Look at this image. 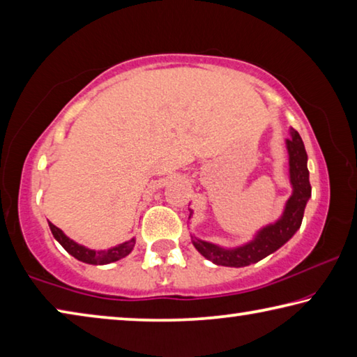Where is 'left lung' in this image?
<instances>
[{
    "mask_svg": "<svg viewBox=\"0 0 357 357\" xmlns=\"http://www.w3.org/2000/svg\"><path fill=\"white\" fill-rule=\"evenodd\" d=\"M288 155H289V181L293 185V195L287 202L285 211L279 220L259 229L255 239L245 245L236 249H222L206 241L192 238L195 249L204 258L219 266H229V268H243L259 261L291 239L298 231L302 217H304L305 204L312 195V185L309 181V170H307V153L302 143V138L296 130H291V138L287 140Z\"/></svg>",
    "mask_w": 357,
    "mask_h": 357,
    "instance_id": "obj_1",
    "label": "left lung"
}]
</instances>
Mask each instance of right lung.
I'll use <instances>...</instances> for the list:
<instances>
[{"label":"right lung","instance_id":"add662e5","mask_svg":"<svg viewBox=\"0 0 357 357\" xmlns=\"http://www.w3.org/2000/svg\"><path fill=\"white\" fill-rule=\"evenodd\" d=\"M48 225H50L53 238H55L58 243L64 247L66 252H69L72 257H75L77 259H80V261L88 263V264H107V263L118 261V259L124 258L126 255H129L135 245V239L132 238L130 241H128V243H123L116 247H112V249H108V250L96 252L91 249H86L84 245L77 244L75 241H72L70 238L66 236L61 229L53 225V223H48Z\"/></svg>","mask_w":357,"mask_h":357}]
</instances>
